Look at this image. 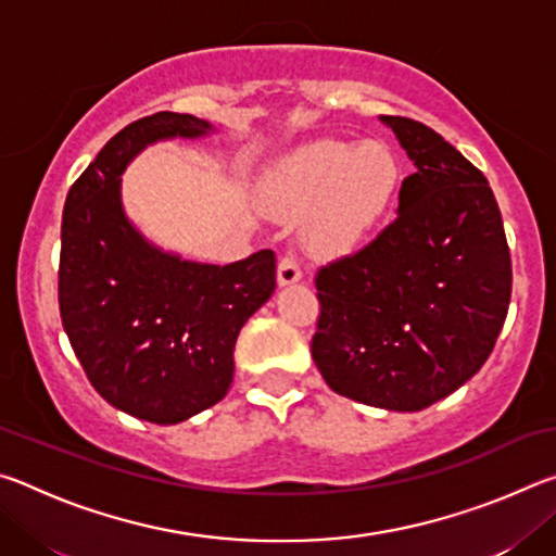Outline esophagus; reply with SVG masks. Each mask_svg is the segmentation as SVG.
Returning a JSON list of instances; mask_svg holds the SVG:
<instances>
[{
  "mask_svg": "<svg viewBox=\"0 0 556 556\" xmlns=\"http://www.w3.org/2000/svg\"><path fill=\"white\" fill-rule=\"evenodd\" d=\"M301 279V265L299 262L287 255L279 260V267H277V281L279 287H289V285H296V281Z\"/></svg>",
  "mask_w": 556,
  "mask_h": 556,
  "instance_id": "34e87169",
  "label": "esophagus"
}]
</instances>
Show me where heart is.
I'll list each match as a JSON object with an SVG mask.
<instances>
[{
	"label": "heart",
	"mask_w": 556,
	"mask_h": 556,
	"mask_svg": "<svg viewBox=\"0 0 556 556\" xmlns=\"http://www.w3.org/2000/svg\"><path fill=\"white\" fill-rule=\"evenodd\" d=\"M397 176V159L384 144L318 139L281 159L275 191L289 208H314L308 220L314 244L343 250L388 208Z\"/></svg>",
	"instance_id": "heart-1"
}]
</instances>
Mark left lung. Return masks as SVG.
I'll return each mask as SVG.
<instances>
[{"label": "left lung", "mask_w": 556, "mask_h": 556, "mask_svg": "<svg viewBox=\"0 0 556 556\" xmlns=\"http://www.w3.org/2000/svg\"><path fill=\"white\" fill-rule=\"evenodd\" d=\"M380 119L417 172L378 238L318 269L312 355L343 397L419 412L488 361L510 306L513 265L488 178L421 122Z\"/></svg>", "instance_id": "left-lung-1"}]
</instances>
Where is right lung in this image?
Masks as SVG:
<instances>
[{
    "label": "right lung",
    "mask_w": 556,
    "mask_h": 556,
    "mask_svg": "<svg viewBox=\"0 0 556 556\" xmlns=\"http://www.w3.org/2000/svg\"><path fill=\"white\" fill-rule=\"evenodd\" d=\"M178 112L131 122L71 186L61 223L59 306L92 388L152 425H178L220 402L244 321L275 294V252L203 265L149 242L122 205V174L147 147L213 135Z\"/></svg>",
    "instance_id": "right-lung-1"
}]
</instances>
